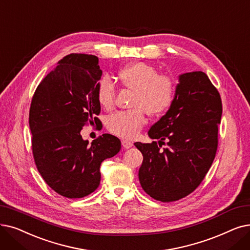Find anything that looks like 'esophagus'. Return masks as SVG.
Instances as JSON below:
<instances>
[{
	"label": "esophagus",
	"mask_w": 250,
	"mask_h": 250,
	"mask_svg": "<svg viewBox=\"0 0 250 250\" xmlns=\"http://www.w3.org/2000/svg\"><path fill=\"white\" fill-rule=\"evenodd\" d=\"M122 145H123L124 149H128V148L133 147V143L129 142V141H126V140H123L122 141Z\"/></svg>",
	"instance_id": "34e87169"
}]
</instances>
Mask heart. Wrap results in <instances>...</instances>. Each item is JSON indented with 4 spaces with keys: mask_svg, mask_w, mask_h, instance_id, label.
<instances>
[{
    "mask_svg": "<svg viewBox=\"0 0 250 250\" xmlns=\"http://www.w3.org/2000/svg\"><path fill=\"white\" fill-rule=\"evenodd\" d=\"M118 79L125 88L135 92L129 111H121L108 118L109 131L125 139L136 138L146 123L144 111L151 116L165 113L175 99L176 84L167 75L145 63L127 65L118 72ZM115 85L109 78H103L97 85V99L104 109L114 104Z\"/></svg>",
    "mask_w": 250,
    "mask_h": 250,
    "instance_id": "heart-1",
    "label": "heart"
}]
</instances>
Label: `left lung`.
<instances>
[{
	"label": "left lung",
	"instance_id": "1",
	"mask_svg": "<svg viewBox=\"0 0 250 250\" xmlns=\"http://www.w3.org/2000/svg\"><path fill=\"white\" fill-rule=\"evenodd\" d=\"M222 112L221 96L208 75H179L172 104L148 132L158 145L135 143L143 154L139 181L150 197L176 201L199 186L216 153ZM165 140L169 147L161 150Z\"/></svg>",
	"mask_w": 250,
	"mask_h": 250
}]
</instances>
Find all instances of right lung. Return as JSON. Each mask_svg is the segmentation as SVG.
<instances>
[{
	"label": "right lung",
	"instance_id": "obj_1",
	"mask_svg": "<svg viewBox=\"0 0 250 250\" xmlns=\"http://www.w3.org/2000/svg\"><path fill=\"white\" fill-rule=\"evenodd\" d=\"M102 70L97 56L70 54L42 81L32 97L29 127L38 170L54 191L83 198L99 187L100 166L116 155L122 143L104 134L89 144L81 131L101 125L97 85Z\"/></svg>",
	"mask_w": 250,
	"mask_h": 250
}]
</instances>
